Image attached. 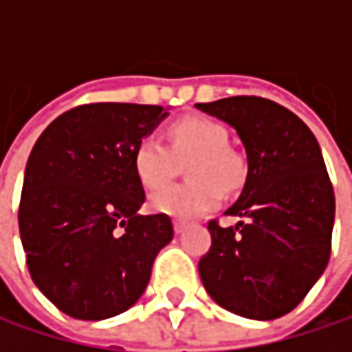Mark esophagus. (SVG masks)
<instances>
[{"instance_id":"1","label":"esophagus","mask_w":352,"mask_h":352,"mask_svg":"<svg viewBox=\"0 0 352 352\" xmlns=\"http://www.w3.org/2000/svg\"><path fill=\"white\" fill-rule=\"evenodd\" d=\"M173 228H175V234H183V232H185V224H183V222H179V220L173 222Z\"/></svg>"}]
</instances>
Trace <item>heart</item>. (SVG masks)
Returning a JSON list of instances; mask_svg holds the SVG:
<instances>
[{
    "label": "heart",
    "mask_w": 352,
    "mask_h": 352,
    "mask_svg": "<svg viewBox=\"0 0 352 352\" xmlns=\"http://www.w3.org/2000/svg\"><path fill=\"white\" fill-rule=\"evenodd\" d=\"M171 148L157 136H144L134 151V169L146 189H159L175 175L177 159L185 161L189 183L157 191L151 208L179 220L199 218L222 201V189L232 191L245 179L243 159L228 148V132L206 118L179 120L169 130Z\"/></svg>",
    "instance_id": "1"
}]
</instances>
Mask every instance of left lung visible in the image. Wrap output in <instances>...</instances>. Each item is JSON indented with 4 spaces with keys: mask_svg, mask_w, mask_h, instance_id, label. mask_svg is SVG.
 I'll return each instance as SVG.
<instances>
[{
    "mask_svg": "<svg viewBox=\"0 0 352 352\" xmlns=\"http://www.w3.org/2000/svg\"><path fill=\"white\" fill-rule=\"evenodd\" d=\"M197 109L230 124L246 151V181L224 212L241 222L208 224L199 277L224 310L250 320L292 312L330 258L334 191L312 130L287 107L239 96Z\"/></svg>",
    "mask_w": 352,
    "mask_h": 352,
    "instance_id": "8db88e82",
    "label": "left lung"
}]
</instances>
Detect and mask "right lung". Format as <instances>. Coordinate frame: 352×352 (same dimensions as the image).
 <instances>
[{"mask_svg": "<svg viewBox=\"0 0 352 352\" xmlns=\"http://www.w3.org/2000/svg\"><path fill=\"white\" fill-rule=\"evenodd\" d=\"M167 109L87 104L58 116L28 157L18 212L36 287L67 316L106 320L144 294L159 250L173 241L165 214L140 216L134 151Z\"/></svg>", "mask_w": 352, "mask_h": 352, "instance_id": "add662e5", "label": "right lung"}]
</instances>
